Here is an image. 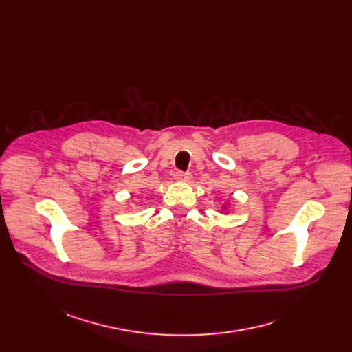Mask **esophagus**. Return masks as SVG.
Here are the masks:
<instances>
[{
    "instance_id": "1",
    "label": "esophagus",
    "mask_w": 352,
    "mask_h": 352,
    "mask_svg": "<svg viewBox=\"0 0 352 352\" xmlns=\"http://www.w3.org/2000/svg\"><path fill=\"white\" fill-rule=\"evenodd\" d=\"M174 178L177 179V181H184V182H186V181H189L190 178H192V175H190V173H184V171H177L175 174H174Z\"/></svg>"
}]
</instances>
